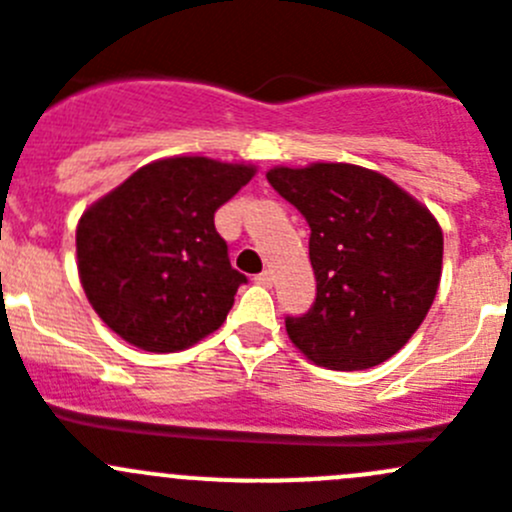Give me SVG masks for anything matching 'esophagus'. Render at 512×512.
<instances>
[{"label":"esophagus","mask_w":512,"mask_h":512,"mask_svg":"<svg viewBox=\"0 0 512 512\" xmlns=\"http://www.w3.org/2000/svg\"><path fill=\"white\" fill-rule=\"evenodd\" d=\"M256 284H261V287H271V284H274V274H271V271H261V274L256 276Z\"/></svg>","instance_id":"esophagus-1"}]
</instances>
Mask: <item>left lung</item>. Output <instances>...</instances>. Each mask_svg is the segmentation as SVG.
Listing matches in <instances>:
<instances>
[{
  "label": "left lung",
  "mask_w": 512,
  "mask_h": 512,
  "mask_svg": "<svg viewBox=\"0 0 512 512\" xmlns=\"http://www.w3.org/2000/svg\"><path fill=\"white\" fill-rule=\"evenodd\" d=\"M266 180L312 231L317 299L307 314L287 317L289 340L330 370L386 363L437 297L442 225L403 187L358 164L274 167Z\"/></svg>",
  "instance_id": "8db88e82"
}]
</instances>
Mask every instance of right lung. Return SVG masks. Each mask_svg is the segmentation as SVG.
Returning <instances> with one entry per match:
<instances>
[{
    "label": "right lung",
    "instance_id": "right-lung-1",
    "mask_svg": "<svg viewBox=\"0 0 512 512\" xmlns=\"http://www.w3.org/2000/svg\"><path fill=\"white\" fill-rule=\"evenodd\" d=\"M253 175L246 162L164 157L88 205L75 228L78 276L116 335L177 353L223 325L246 276L213 218Z\"/></svg>",
    "mask_w": 512,
    "mask_h": 512
}]
</instances>
